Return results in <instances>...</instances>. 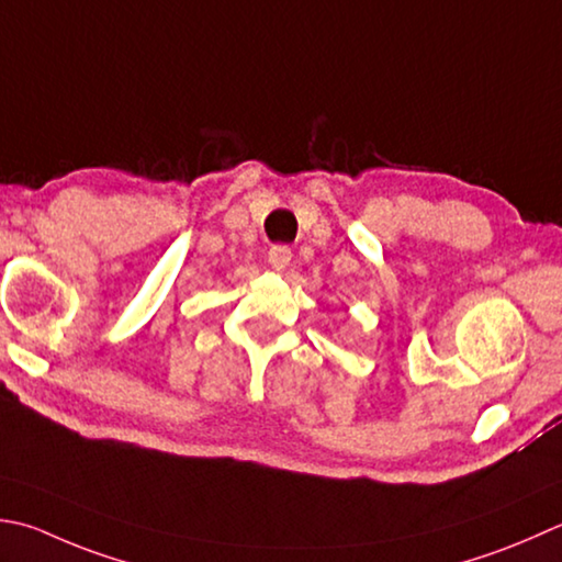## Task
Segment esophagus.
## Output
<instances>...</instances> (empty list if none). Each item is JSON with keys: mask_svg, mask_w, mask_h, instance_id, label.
<instances>
[{"mask_svg": "<svg viewBox=\"0 0 562 562\" xmlns=\"http://www.w3.org/2000/svg\"><path fill=\"white\" fill-rule=\"evenodd\" d=\"M290 260H292V250L288 246H272L268 250V262H270L272 270L282 272L284 268L290 266Z\"/></svg>", "mask_w": 562, "mask_h": 562, "instance_id": "esophagus-1", "label": "esophagus"}]
</instances>
